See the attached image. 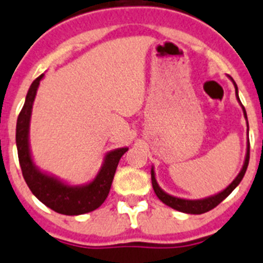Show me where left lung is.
Wrapping results in <instances>:
<instances>
[{"instance_id":"obj_1","label":"left lung","mask_w":263,"mask_h":263,"mask_svg":"<svg viewBox=\"0 0 263 263\" xmlns=\"http://www.w3.org/2000/svg\"><path fill=\"white\" fill-rule=\"evenodd\" d=\"M230 79H231V77H230ZM231 81L234 82L235 96H236V99H237V102H239V104L241 106L242 114H244V117H246V120H247V126H248V132H249V125H248V119H247L246 108H244V106H242L241 102H240V99H239V92H237L236 84H235V81L232 79H231ZM248 164H249V139H248V142H247L246 160H244V164H242L241 171L239 172V174L236 176V178H235L234 181H232L231 183L226 187V189L222 190L221 192H218V194L212 195V196H208V197H204V199H197V200L182 199V197H177V196H173V195L166 194V192H165L164 190L159 186V183H157L156 177H155L154 166L151 167L152 187H154V191H155V194H156V196L159 197V199L161 200L165 205H167V206H171V208L176 209V211H178V212H183V213L202 214V213H205V212H209V211H212L213 208H216L219 202L223 201V200L226 199V197L229 196V195L231 194V192L234 191L237 186H239V183L241 182L242 177H244V174H246Z\"/></svg>"}]
</instances>
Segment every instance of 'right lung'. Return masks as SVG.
Masks as SVG:
<instances>
[{
    "label": "right lung",
    "mask_w": 263,
    "mask_h": 263,
    "mask_svg": "<svg viewBox=\"0 0 263 263\" xmlns=\"http://www.w3.org/2000/svg\"><path fill=\"white\" fill-rule=\"evenodd\" d=\"M45 74L37 77L32 82L26 102L16 121V148L19 164L22 167L24 181L28 184L32 194L57 213L66 216H80L99 208L107 199L111 190L116 167L127 147L112 149L107 152L101 169L96 178L85 184H69L52 174L42 172L33 161L29 146V124L32 108L36 98L40 81Z\"/></svg>",
    "instance_id": "1"
}]
</instances>
